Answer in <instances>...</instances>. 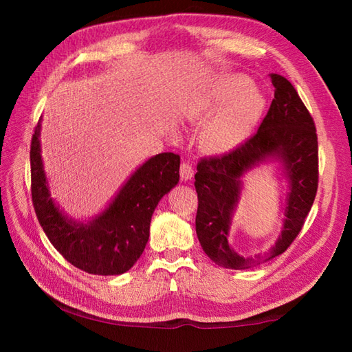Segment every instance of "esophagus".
Segmentation results:
<instances>
[{
  "instance_id": "obj_1",
  "label": "esophagus",
  "mask_w": 352,
  "mask_h": 352,
  "mask_svg": "<svg viewBox=\"0 0 352 352\" xmlns=\"http://www.w3.org/2000/svg\"><path fill=\"white\" fill-rule=\"evenodd\" d=\"M180 177H182L183 182H188V180H190V178L193 177V168H192L190 163H188V162H183L182 163Z\"/></svg>"
}]
</instances>
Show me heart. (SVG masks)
Wrapping results in <instances>:
<instances>
[{
	"mask_svg": "<svg viewBox=\"0 0 352 352\" xmlns=\"http://www.w3.org/2000/svg\"><path fill=\"white\" fill-rule=\"evenodd\" d=\"M265 101L243 76H226L197 102L195 115L204 119L201 145L214 154L228 153L250 136L263 111Z\"/></svg>",
	"mask_w": 352,
	"mask_h": 352,
	"instance_id": "obj_1",
	"label": "heart"
}]
</instances>
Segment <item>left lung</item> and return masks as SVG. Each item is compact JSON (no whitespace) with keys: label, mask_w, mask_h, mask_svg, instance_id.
<instances>
[{"label":"left lung","mask_w":352,"mask_h":352,"mask_svg":"<svg viewBox=\"0 0 352 352\" xmlns=\"http://www.w3.org/2000/svg\"><path fill=\"white\" fill-rule=\"evenodd\" d=\"M274 100L257 133L228 154L201 159L195 174L198 193L197 236L216 265L250 269L280 256L304 226L318 192V134L315 121L287 78L271 74ZM267 158H278L287 170V219L279 241L263 258L245 259L229 248L230 218L240 197L245 171Z\"/></svg>","instance_id":"obj_1"}]
</instances>
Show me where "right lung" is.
<instances>
[{"label": "right lung", "instance_id": "1", "mask_svg": "<svg viewBox=\"0 0 352 352\" xmlns=\"http://www.w3.org/2000/svg\"><path fill=\"white\" fill-rule=\"evenodd\" d=\"M41 122L30 146L34 212L52 246L71 265L94 275L129 271L144 252L154 208L180 180V155L162 153L129 178L109 207L87 223L65 216L51 198L41 157Z\"/></svg>", "mask_w": 352, "mask_h": 352}]
</instances>
